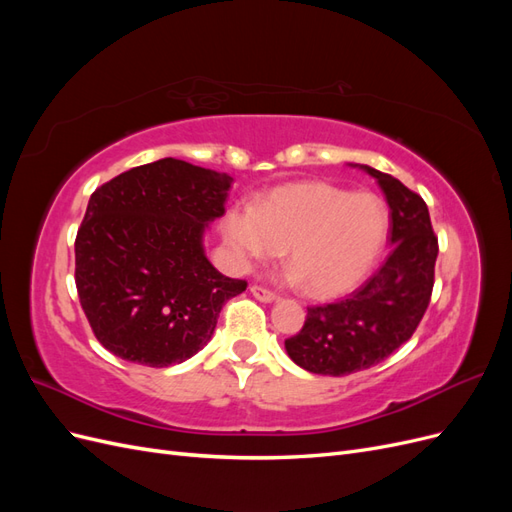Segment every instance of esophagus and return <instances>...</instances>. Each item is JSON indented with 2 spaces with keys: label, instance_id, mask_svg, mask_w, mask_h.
I'll use <instances>...</instances> for the list:
<instances>
[{
  "label": "esophagus",
  "instance_id": "1",
  "mask_svg": "<svg viewBox=\"0 0 512 512\" xmlns=\"http://www.w3.org/2000/svg\"><path fill=\"white\" fill-rule=\"evenodd\" d=\"M250 290H252V294H254V297H256L258 301H265V303L275 301V292H273V290H269V288H265V286H258V284H254Z\"/></svg>",
  "mask_w": 512,
  "mask_h": 512
}]
</instances>
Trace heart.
Masks as SVG:
<instances>
[{"label": "heart", "mask_w": 512, "mask_h": 512, "mask_svg": "<svg viewBox=\"0 0 512 512\" xmlns=\"http://www.w3.org/2000/svg\"><path fill=\"white\" fill-rule=\"evenodd\" d=\"M241 267L286 250L292 280L318 297L344 292L374 265L389 235V211L374 194L331 183H294L254 207H232L222 222Z\"/></svg>", "instance_id": "obj_1"}]
</instances>
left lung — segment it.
Instances as JSON below:
<instances>
[{"mask_svg":"<svg viewBox=\"0 0 512 512\" xmlns=\"http://www.w3.org/2000/svg\"><path fill=\"white\" fill-rule=\"evenodd\" d=\"M391 207L389 256L346 299L309 305L303 329L286 339L290 359L320 376L378 365L414 335L436 282L438 237L425 200L399 179L363 166Z\"/></svg>","mask_w":512,"mask_h":512,"instance_id":"obj_1","label":"left lung"}]
</instances>
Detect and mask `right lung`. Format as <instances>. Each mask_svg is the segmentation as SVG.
<instances>
[{"label": "right lung", "instance_id": "add662e5", "mask_svg": "<svg viewBox=\"0 0 512 512\" xmlns=\"http://www.w3.org/2000/svg\"><path fill=\"white\" fill-rule=\"evenodd\" d=\"M232 177L175 158L136 166L91 194L74 241V282L98 342L168 367L203 348L245 280L222 275L203 230L226 213Z\"/></svg>", "mask_w": 512, "mask_h": 512}]
</instances>
